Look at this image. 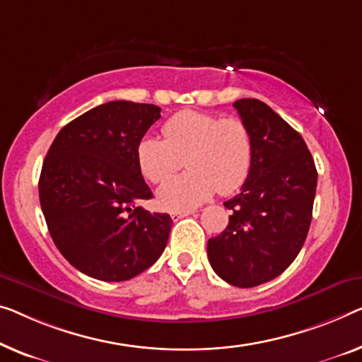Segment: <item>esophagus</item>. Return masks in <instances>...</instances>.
Listing matches in <instances>:
<instances>
[{
  "label": "esophagus",
  "mask_w": 362,
  "mask_h": 362,
  "mask_svg": "<svg viewBox=\"0 0 362 362\" xmlns=\"http://www.w3.org/2000/svg\"><path fill=\"white\" fill-rule=\"evenodd\" d=\"M192 214H193V211H174V213H170V218L174 221H179L182 218H185V216H192Z\"/></svg>",
  "instance_id": "1"
}]
</instances>
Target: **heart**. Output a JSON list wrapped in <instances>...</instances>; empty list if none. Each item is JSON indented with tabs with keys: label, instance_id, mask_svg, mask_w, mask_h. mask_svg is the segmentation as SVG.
<instances>
[{
	"label": "heart",
	"instance_id": "b5f03b06",
	"mask_svg": "<svg viewBox=\"0 0 362 362\" xmlns=\"http://www.w3.org/2000/svg\"><path fill=\"white\" fill-rule=\"evenodd\" d=\"M163 133L164 139L144 136L136 148L139 172L153 183L165 180L185 160L188 172L159 187L158 203L163 209L197 208L216 190L230 195L249 177L253 141L242 118L183 110L164 123Z\"/></svg>",
	"mask_w": 362,
	"mask_h": 362
}]
</instances>
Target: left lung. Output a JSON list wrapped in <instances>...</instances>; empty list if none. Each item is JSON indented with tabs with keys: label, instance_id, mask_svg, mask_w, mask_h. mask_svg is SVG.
Here are the masks:
<instances>
[{
	"label": "left lung",
	"instance_id": "8db88e82",
	"mask_svg": "<svg viewBox=\"0 0 362 362\" xmlns=\"http://www.w3.org/2000/svg\"><path fill=\"white\" fill-rule=\"evenodd\" d=\"M253 141L249 177L234 198L229 224L208 240V258L226 283L237 288L272 281L304 245L312 221L317 169L296 129L257 99L234 102Z\"/></svg>",
	"mask_w": 362,
	"mask_h": 362
}]
</instances>
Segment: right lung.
Wrapping results in <instances>:
<instances>
[{
    "label": "right lung",
    "mask_w": 362,
    "mask_h": 362,
    "mask_svg": "<svg viewBox=\"0 0 362 362\" xmlns=\"http://www.w3.org/2000/svg\"><path fill=\"white\" fill-rule=\"evenodd\" d=\"M160 118L153 104L112 100L60 129L43 160L39 197L62 255L100 281H127L158 262L172 219L149 213L153 198L136 163V148Z\"/></svg>",
    "instance_id": "obj_1"
}]
</instances>
